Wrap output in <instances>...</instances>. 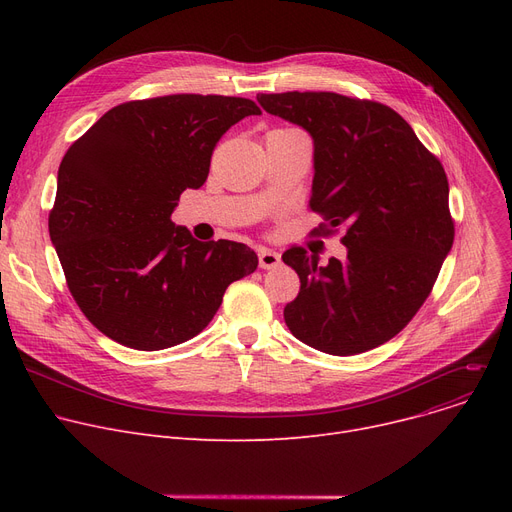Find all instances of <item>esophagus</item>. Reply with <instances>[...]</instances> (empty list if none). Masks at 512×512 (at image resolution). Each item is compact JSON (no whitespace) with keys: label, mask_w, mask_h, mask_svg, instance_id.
<instances>
[{"label":"esophagus","mask_w":512,"mask_h":512,"mask_svg":"<svg viewBox=\"0 0 512 512\" xmlns=\"http://www.w3.org/2000/svg\"><path fill=\"white\" fill-rule=\"evenodd\" d=\"M282 263L280 253L272 251V249H259V267L261 270H274Z\"/></svg>","instance_id":"esophagus-1"}]
</instances>
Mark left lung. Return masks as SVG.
I'll return each mask as SVG.
<instances>
[{"instance_id":"obj_1","label":"left lung","mask_w":512,"mask_h":512,"mask_svg":"<svg viewBox=\"0 0 512 512\" xmlns=\"http://www.w3.org/2000/svg\"><path fill=\"white\" fill-rule=\"evenodd\" d=\"M257 101L311 134L309 205L326 220L319 232L346 228L344 261L317 265L303 247L282 255L301 278L299 297L284 307L286 326L321 353L371 351L413 319L452 249L446 172L388 105L328 91Z\"/></svg>"}]
</instances>
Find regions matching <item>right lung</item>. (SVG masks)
<instances>
[{
  "instance_id": "add662e5",
  "label": "right lung",
  "mask_w": 512,
  "mask_h": 512,
  "mask_svg": "<svg viewBox=\"0 0 512 512\" xmlns=\"http://www.w3.org/2000/svg\"><path fill=\"white\" fill-rule=\"evenodd\" d=\"M261 110L242 97L166 95L105 112L66 151L49 236L91 324L161 351L197 336L226 288L257 270L242 242H201L170 215L207 180L222 134Z\"/></svg>"
}]
</instances>
